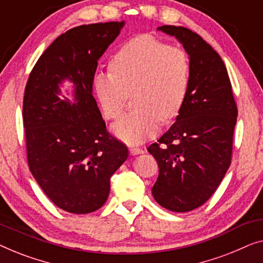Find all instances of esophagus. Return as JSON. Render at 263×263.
Listing matches in <instances>:
<instances>
[{
	"instance_id": "esophagus-1",
	"label": "esophagus",
	"mask_w": 263,
	"mask_h": 263,
	"mask_svg": "<svg viewBox=\"0 0 263 263\" xmlns=\"http://www.w3.org/2000/svg\"><path fill=\"white\" fill-rule=\"evenodd\" d=\"M140 154H144L143 149H140V147H136V146L130 147V155H132V156H136V155H140Z\"/></svg>"
}]
</instances>
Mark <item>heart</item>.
Segmentation results:
<instances>
[{
  "label": "heart",
  "mask_w": 263,
  "mask_h": 263,
  "mask_svg": "<svg viewBox=\"0 0 263 263\" xmlns=\"http://www.w3.org/2000/svg\"><path fill=\"white\" fill-rule=\"evenodd\" d=\"M110 72L94 77L96 99L107 119L123 110L127 94L136 107L112 126L118 138L139 144L158 132L160 119L180 113L190 88V59L183 50L170 47L150 35L130 40L114 53Z\"/></svg>",
  "instance_id": "b5f03b06"
}]
</instances>
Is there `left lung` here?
Wrapping results in <instances>:
<instances>
[{
  "instance_id": "left-lung-1",
  "label": "left lung",
  "mask_w": 263,
  "mask_h": 263,
  "mask_svg": "<svg viewBox=\"0 0 263 263\" xmlns=\"http://www.w3.org/2000/svg\"><path fill=\"white\" fill-rule=\"evenodd\" d=\"M157 31L182 44L191 72L176 121L147 147L160 168L153 195L164 209L188 212L209 200L230 167L237 105L224 62L210 44L181 26Z\"/></svg>"
}]
</instances>
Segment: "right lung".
I'll use <instances>...</instances> for the list:
<instances>
[{
  "mask_svg": "<svg viewBox=\"0 0 263 263\" xmlns=\"http://www.w3.org/2000/svg\"><path fill=\"white\" fill-rule=\"evenodd\" d=\"M124 21L82 25L47 47L28 77L24 119L29 170L59 209L75 214L105 204L110 176L126 161L125 144L113 138L93 96L98 61L124 27ZM73 84V100L60 86Z\"/></svg>",
  "mask_w": 263,
  "mask_h": 263,
  "instance_id": "obj_1",
  "label": "right lung"
}]
</instances>
